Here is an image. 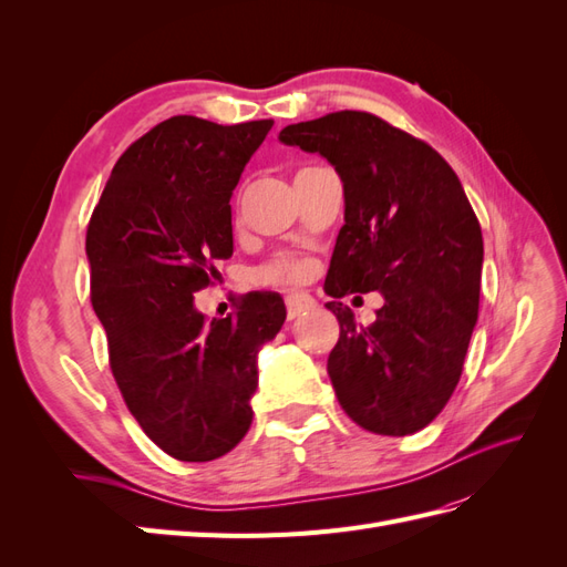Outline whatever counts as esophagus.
Returning a JSON list of instances; mask_svg holds the SVG:
<instances>
[{
	"mask_svg": "<svg viewBox=\"0 0 567 567\" xmlns=\"http://www.w3.org/2000/svg\"><path fill=\"white\" fill-rule=\"evenodd\" d=\"M317 307V300L310 293H302V290H293V293L286 296V310H288V319H296L305 312H310Z\"/></svg>",
	"mask_w": 567,
	"mask_h": 567,
	"instance_id": "34e87169",
	"label": "esophagus"
}]
</instances>
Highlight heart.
I'll return each mask as SVG.
<instances>
[{"label":"heart","mask_w":567,"mask_h":567,"mask_svg":"<svg viewBox=\"0 0 567 567\" xmlns=\"http://www.w3.org/2000/svg\"><path fill=\"white\" fill-rule=\"evenodd\" d=\"M310 274V262L296 255H279L271 262L257 269V281L262 284H293Z\"/></svg>","instance_id":"obj_1"}]
</instances>
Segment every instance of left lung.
Listing matches in <instances>:
<instances>
[{
    "instance_id": "left-lung-1",
    "label": "left lung",
    "mask_w": 567,
    "mask_h": 567,
    "mask_svg": "<svg viewBox=\"0 0 567 567\" xmlns=\"http://www.w3.org/2000/svg\"><path fill=\"white\" fill-rule=\"evenodd\" d=\"M319 153L342 182L340 227L323 290L340 338L329 375L346 414L375 435L421 431L450 402L477 321L483 231L440 153L364 111H338L279 132ZM379 289L371 327L337 298Z\"/></svg>"
}]
</instances>
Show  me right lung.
<instances>
[{"mask_svg":"<svg viewBox=\"0 0 567 567\" xmlns=\"http://www.w3.org/2000/svg\"><path fill=\"white\" fill-rule=\"evenodd\" d=\"M274 120L217 125L175 115L136 140L87 229L92 307L130 414L179 461L231 452L252 423L257 352L281 331L279 293L205 319L194 293L234 252L231 194Z\"/></svg>","mask_w":567,"mask_h":567,"instance_id":"obj_1","label":"right lung"}]
</instances>
